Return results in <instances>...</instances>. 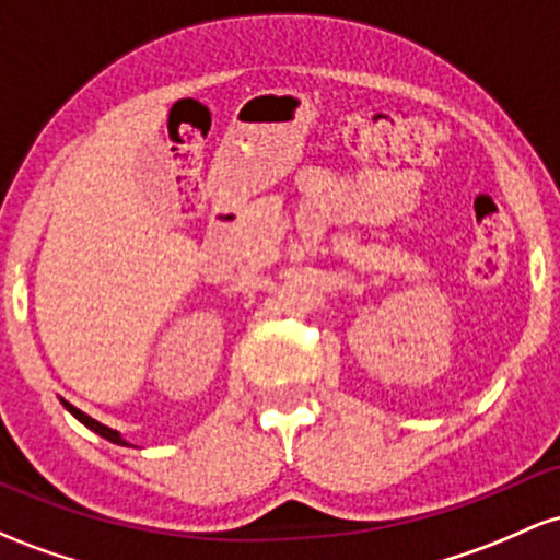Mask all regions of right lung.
Returning a JSON list of instances; mask_svg holds the SVG:
<instances>
[{
    "instance_id": "right-lung-1",
    "label": "right lung",
    "mask_w": 560,
    "mask_h": 560,
    "mask_svg": "<svg viewBox=\"0 0 560 560\" xmlns=\"http://www.w3.org/2000/svg\"><path fill=\"white\" fill-rule=\"evenodd\" d=\"M60 401H63V398H60ZM63 407H66V409H69V411H71V415H73V417H77V420H79V422H82V425H88L90 430H95V433H97V435H103V439H108V441H110V444H119V446H130V444H127V441H125V439H121V433H119V430H114V428L103 425V422L92 420V417H90V415H84V411H82V409H77V407H73V404H69V401H63Z\"/></svg>"
}]
</instances>
